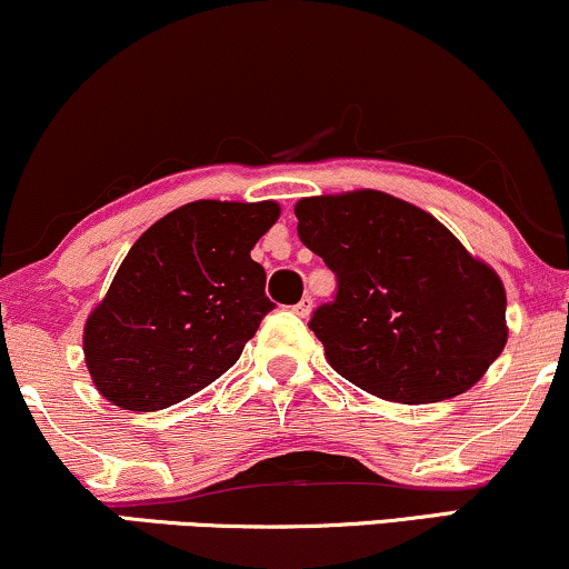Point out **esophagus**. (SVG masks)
<instances>
[{
	"instance_id": "esophagus-1",
	"label": "esophagus",
	"mask_w": 569,
	"mask_h": 569,
	"mask_svg": "<svg viewBox=\"0 0 569 569\" xmlns=\"http://www.w3.org/2000/svg\"><path fill=\"white\" fill-rule=\"evenodd\" d=\"M311 308H313V300L303 298L298 306H292V311H296L300 319H308V317H311Z\"/></svg>"
}]
</instances>
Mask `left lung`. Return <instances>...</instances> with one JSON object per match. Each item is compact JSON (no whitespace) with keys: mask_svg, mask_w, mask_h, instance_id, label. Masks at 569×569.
Segmentation results:
<instances>
[{"mask_svg":"<svg viewBox=\"0 0 569 569\" xmlns=\"http://www.w3.org/2000/svg\"><path fill=\"white\" fill-rule=\"evenodd\" d=\"M298 234L338 277L311 327L329 367L392 403L461 396L507 346V290L427 210L380 189L296 206Z\"/></svg>","mask_w":569,"mask_h":569,"instance_id":"1","label":"left lung"}]
</instances>
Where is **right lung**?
<instances>
[{
  "label": "right lung",
  "instance_id": "1",
  "mask_svg": "<svg viewBox=\"0 0 569 569\" xmlns=\"http://www.w3.org/2000/svg\"><path fill=\"white\" fill-rule=\"evenodd\" d=\"M279 213L273 200H194L131 244L83 325L102 398L126 411L168 409L234 367L273 308L250 250Z\"/></svg>",
  "mask_w": 569,
  "mask_h": 569
}]
</instances>
